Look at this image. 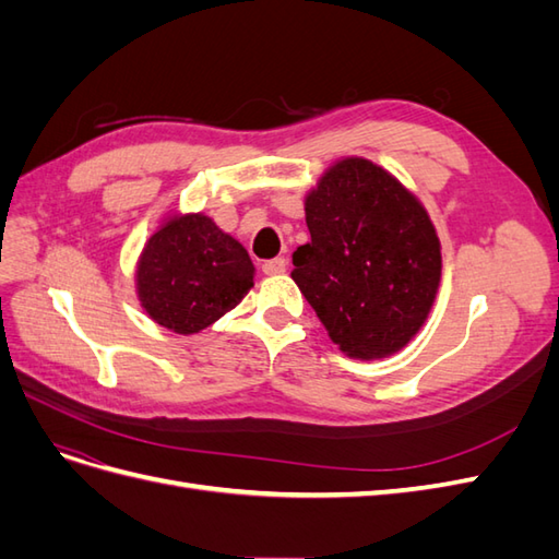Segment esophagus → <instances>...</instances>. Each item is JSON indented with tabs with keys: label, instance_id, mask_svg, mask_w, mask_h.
<instances>
[{
	"label": "esophagus",
	"instance_id": "esophagus-1",
	"mask_svg": "<svg viewBox=\"0 0 559 559\" xmlns=\"http://www.w3.org/2000/svg\"><path fill=\"white\" fill-rule=\"evenodd\" d=\"M286 270V259L277 257V259H270L263 263V273L265 275H282Z\"/></svg>",
	"mask_w": 559,
	"mask_h": 559
}]
</instances>
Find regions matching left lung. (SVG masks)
<instances>
[{"label": "left lung", "instance_id": "left-lung-1", "mask_svg": "<svg viewBox=\"0 0 559 559\" xmlns=\"http://www.w3.org/2000/svg\"><path fill=\"white\" fill-rule=\"evenodd\" d=\"M306 224L292 277L331 341L366 361L408 345L441 282V242L421 202L380 165L343 158L308 193Z\"/></svg>", "mask_w": 559, "mask_h": 559}]
</instances>
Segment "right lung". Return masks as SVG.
I'll use <instances>...</instances> for the list:
<instances>
[{
  "label": "right lung",
  "mask_w": 559,
  "mask_h": 559,
  "mask_svg": "<svg viewBox=\"0 0 559 559\" xmlns=\"http://www.w3.org/2000/svg\"><path fill=\"white\" fill-rule=\"evenodd\" d=\"M253 286L247 249L205 214H175L138 263V296L156 324L181 335L207 329Z\"/></svg>",
  "instance_id": "1"
}]
</instances>
